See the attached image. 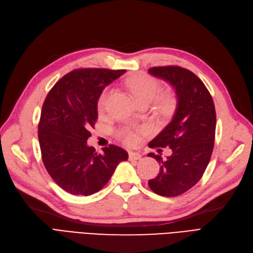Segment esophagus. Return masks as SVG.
<instances>
[{
  "mask_svg": "<svg viewBox=\"0 0 253 253\" xmlns=\"http://www.w3.org/2000/svg\"><path fill=\"white\" fill-rule=\"evenodd\" d=\"M141 155L137 152H129V159L130 160H139Z\"/></svg>",
  "mask_w": 253,
  "mask_h": 253,
  "instance_id": "34e87169",
  "label": "esophagus"
}]
</instances>
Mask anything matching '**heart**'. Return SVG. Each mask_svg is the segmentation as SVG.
Listing matches in <instances>:
<instances>
[{
  "mask_svg": "<svg viewBox=\"0 0 253 253\" xmlns=\"http://www.w3.org/2000/svg\"><path fill=\"white\" fill-rule=\"evenodd\" d=\"M127 86L131 94L133 95L135 98L136 102L138 101H149L150 103L154 101L158 97L160 93V85L159 84L151 78H147V76H133L127 81ZM109 95H111V90L106 87L102 91L100 94L99 98H98V102H97V107L98 111L100 113L103 112L107 101ZM173 105V100L172 97L169 95H167L166 97H163L159 107L160 111L164 114H168L171 111ZM119 136L123 139L124 142L128 145H132L137 140V135L135 133V131L130 128H124L119 132Z\"/></svg>",
  "mask_w": 253,
  "mask_h": 253,
  "instance_id": "obj_1",
  "label": "heart"
}]
</instances>
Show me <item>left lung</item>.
<instances>
[{
  "label": "left lung",
  "instance_id": "obj_1",
  "mask_svg": "<svg viewBox=\"0 0 253 253\" xmlns=\"http://www.w3.org/2000/svg\"><path fill=\"white\" fill-rule=\"evenodd\" d=\"M148 72L167 82L177 99L171 121L149 142L150 148L169 147L172 151L167 159L148 154L161 164L160 172L149 181V186L159 195L178 196L201 180L210 161L216 129L215 106L204 83L191 71L167 66Z\"/></svg>",
  "mask_w": 253,
  "mask_h": 253
}]
</instances>
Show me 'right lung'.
Here are the masks:
<instances>
[{
  "label": "right lung",
  "instance_id": "right-lung-1",
  "mask_svg": "<svg viewBox=\"0 0 253 253\" xmlns=\"http://www.w3.org/2000/svg\"><path fill=\"white\" fill-rule=\"evenodd\" d=\"M124 73L74 70L63 76L45 98L38 126L42 160L52 180L66 192L84 196L98 192L118 164L128 159L122 148L111 145L96 153L86 142L98 119V98Z\"/></svg>",
  "mask_w": 253,
  "mask_h": 253
}]
</instances>
